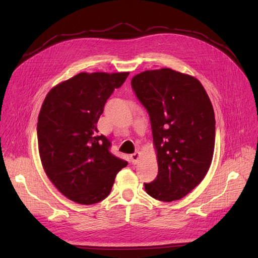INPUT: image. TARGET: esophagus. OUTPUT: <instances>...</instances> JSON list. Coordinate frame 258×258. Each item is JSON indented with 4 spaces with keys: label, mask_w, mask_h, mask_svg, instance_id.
<instances>
[{
    "label": "esophagus",
    "mask_w": 258,
    "mask_h": 258,
    "mask_svg": "<svg viewBox=\"0 0 258 258\" xmlns=\"http://www.w3.org/2000/svg\"><path fill=\"white\" fill-rule=\"evenodd\" d=\"M140 157H141V153H140V152H136L130 156L132 163H138L139 160H140Z\"/></svg>",
    "instance_id": "obj_1"
}]
</instances>
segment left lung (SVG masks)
Listing matches in <instances>:
<instances>
[{
	"label": "left lung",
	"instance_id": "8db88e82",
	"mask_svg": "<svg viewBox=\"0 0 258 258\" xmlns=\"http://www.w3.org/2000/svg\"><path fill=\"white\" fill-rule=\"evenodd\" d=\"M131 86L150 114L157 154L158 174L145 191L160 201L181 199L201 183L213 159L212 103L196 77L169 68L137 74Z\"/></svg>",
	"mask_w": 258,
	"mask_h": 258
}]
</instances>
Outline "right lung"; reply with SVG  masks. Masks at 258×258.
I'll return each instance as SVG.
<instances>
[{
    "instance_id": "add662e5",
    "label": "right lung",
    "mask_w": 258,
    "mask_h": 258,
    "mask_svg": "<svg viewBox=\"0 0 258 258\" xmlns=\"http://www.w3.org/2000/svg\"><path fill=\"white\" fill-rule=\"evenodd\" d=\"M129 72H82L52 87L37 118L42 166L54 187L80 205H93L112 190L116 174L128 165L108 152L97 122L115 88Z\"/></svg>"
}]
</instances>
